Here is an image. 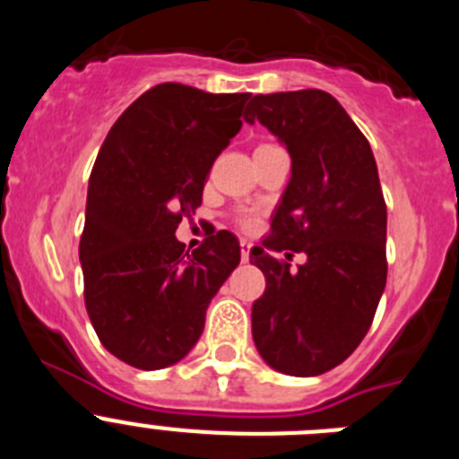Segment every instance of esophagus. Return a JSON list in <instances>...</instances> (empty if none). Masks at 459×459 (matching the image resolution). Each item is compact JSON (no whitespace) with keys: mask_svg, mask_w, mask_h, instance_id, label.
Listing matches in <instances>:
<instances>
[{"mask_svg":"<svg viewBox=\"0 0 459 459\" xmlns=\"http://www.w3.org/2000/svg\"><path fill=\"white\" fill-rule=\"evenodd\" d=\"M250 248H253V246H250L248 241H241V259H243V262H248Z\"/></svg>","mask_w":459,"mask_h":459,"instance_id":"esophagus-1","label":"esophagus"}]
</instances>
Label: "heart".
I'll return each instance as SVG.
<instances>
[{"label": "heart", "instance_id": "heart-1", "mask_svg": "<svg viewBox=\"0 0 459 459\" xmlns=\"http://www.w3.org/2000/svg\"><path fill=\"white\" fill-rule=\"evenodd\" d=\"M243 225H246V227H250V225H253V221H243Z\"/></svg>", "mask_w": 459, "mask_h": 459}]
</instances>
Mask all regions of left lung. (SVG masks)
I'll return each mask as SVG.
<instances>
[{"mask_svg": "<svg viewBox=\"0 0 459 459\" xmlns=\"http://www.w3.org/2000/svg\"><path fill=\"white\" fill-rule=\"evenodd\" d=\"M243 119L285 144L291 177L271 234L250 250L266 278L253 303V340L273 370H333L366 338L386 287V202L366 135L326 91L259 93ZM273 252L307 255L291 272Z\"/></svg>", "mask_w": 459, "mask_h": 459, "instance_id": "left-lung-1", "label": "left lung"}]
</instances>
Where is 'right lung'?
Segmentation results:
<instances>
[{"instance_id": "right-lung-1", "label": "right lung", "mask_w": 459, "mask_h": 459, "mask_svg": "<svg viewBox=\"0 0 459 459\" xmlns=\"http://www.w3.org/2000/svg\"><path fill=\"white\" fill-rule=\"evenodd\" d=\"M250 93L156 84L115 121L93 163L80 238L84 303L109 354L140 370L179 363L241 262L232 232L188 253L174 237L206 174L241 131Z\"/></svg>"}]
</instances>
